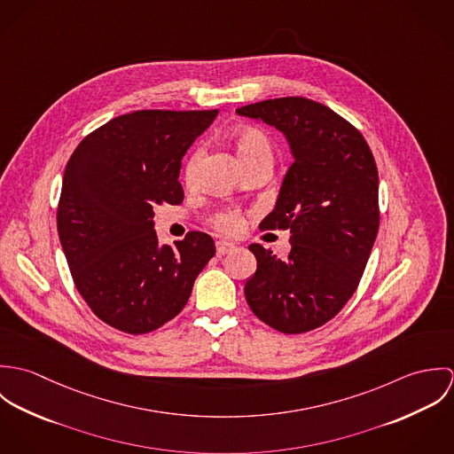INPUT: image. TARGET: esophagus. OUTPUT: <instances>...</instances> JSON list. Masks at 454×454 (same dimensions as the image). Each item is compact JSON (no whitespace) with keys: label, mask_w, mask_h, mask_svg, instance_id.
Listing matches in <instances>:
<instances>
[{"label":"esophagus","mask_w":454,"mask_h":454,"mask_svg":"<svg viewBox=\"0 0 454 454\" xmlns=\"http://www.w3.org/2000/svg\"><path fill=\"white\" fill-rule=\"evenodd\" d=\"M236 247L232 245V243H229V241H216V254L218 255H227V254H231L232 250H234Z\"/></svg>","instance_id":"esophagus-1"}]
</instances>
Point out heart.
I'll use <instances>...</instances> for the list:
<instances>
[{
	"label": "heart",
	"mask_w": 454,
	"mask_h": 454,
	"mask_svg": "<svg viewBox=\"0 0 454 454\" xmlns=\"http://www.w3.org/2000/svg\"><path fill=\"white\" fill-rule=\"evenodd\" d=\"M232 141H234V146L247 168H250L252 164H257V162H263V160L272 162V143L263 130L250 128V126L239 128V129L234 130ZM202 155H204L202 146H197L191 153V157L185 164V182L187 184L194 182L195 171H197V166H199ZM209 223L218 232L238 234L243 229V215L239 209L227 207V209L218 211L209 220Z\"/></svg>",
	"instance_id": "b5f03b06"
}]
</instances>
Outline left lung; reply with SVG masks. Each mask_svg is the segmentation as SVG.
I'll return each instance as SVG.
<instances>
[{"label": "left lung", "mask_w": 454, "mask_h": 454, "mask_svg": "<svg viewBox=\"0 0 454 454\" xmlns=\"http://www.w3.org/2000/svg\"><path fill=\"white\" fill-rule=\"evenodd\" d=\"M285 132L294 164L260 231H290L279 260L252 245L257 270L245 285L250 309L283 333L330 322L351 299L380 229V178L362 132L328 106L278 98L236 110Z\"/></svg>", "instance_id": "obj_1"}]
</instances>
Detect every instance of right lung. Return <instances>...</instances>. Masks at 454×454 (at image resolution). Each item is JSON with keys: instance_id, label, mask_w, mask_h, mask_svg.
<instances>
[{"instance_id": "right-lung-1", "label": "right lung", "mask_w": 454, "mask_h": 454, "mask_svg": "<svg viewBox=\"0 0 454 454\" xmlns=\"http://www.w3.org/2000/svg\"><path fill=\"white\" fill-rule=\"evenodd\" d=\"M218 110H141L87 134L67 160L58 232L73 283L106 325L141 335L185 308L215 255L206 232L159 247L153 207L180 204L185 152Z\"/></svg>"}]
</instances>
